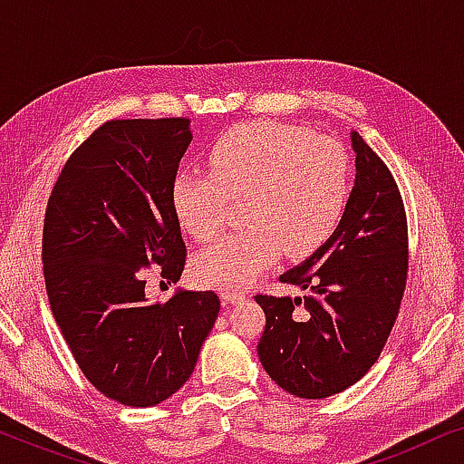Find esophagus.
<instances>
[{
	"label": "esophagus",
	"mask_w": 464,
	"mask_h": 464,
	"mask_svg": "<svg viewBox=\"0 0 464 464\" xmlns=\"http://www.w3.org/2000/svg\"><path fill=\"white\" fill-rule=\"evenodd\" d=\"M245 300L243 291H234V289H224L221 291V302L224 304H238Z\"/></svg>",
	"instance_id": "1"
}]
</instances>
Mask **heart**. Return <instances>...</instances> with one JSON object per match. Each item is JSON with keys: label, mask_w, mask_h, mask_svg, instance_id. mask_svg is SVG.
I'll return each instance as SVG.
<instances>
[{"label": "heart", "mask_w": 464, "mask_h": 464, "mask_svg": "<svg viewBox=\"0 0 464 464\" xmlns=\"http://www.w3.org/2000/svg\"><path fill=\"white\" fill-rule=\"evenodd\" d=\"M211 173L181 170L170 181V207L196 240L218 234L227 198L243 200L245 227L194 257L205 287L238 289L278 253L306 257L329 240L351 196V158L332 139L278 122H246L224 132L208 151Z\"/></svg>", "instance_id": "1"}]
</instances>
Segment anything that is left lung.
Here are the masks:
<instances>
[{
  "label": "left lung",
  "instance_id": "8db88e82",
  "mask_svg": "<svg viewBox=\"0 0 464 464\" xmlns=\"http://www.w3.org/2000/svg\"><path fill=\"white\" fill-rule=\"evenodd\" d=\"M354 186L340 226L278 276L304 297L257 295L266 329L257 354L283 391L325 399L359 382L395 325L408 275V224L391 170L351 130Z\"/></svg>",
  "mask_w": 464,
  "mask_h": 464
}]
</instances>
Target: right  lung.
<instances>
[{
	"instance_id": "right-lung-1",
	"label": "right lung",
	"mask_w": 464,
	"mask_h": 464,
	"mask_svg": "<svg viewBox=\"0 0 464 464\" xmlns=\"http://www.w3.org/2000/svg\"><path fill=\"white\" fill-rule=\"evenodd\" d=\"M192 143L186 118L111 120L73 151L50 194L42 262L54 321L80 370L130 408L192 376L219 314L215 291L177 287L148 302L139 270L177 283L186 264L170 181Z\"/></svg>"
}]
</instances>
